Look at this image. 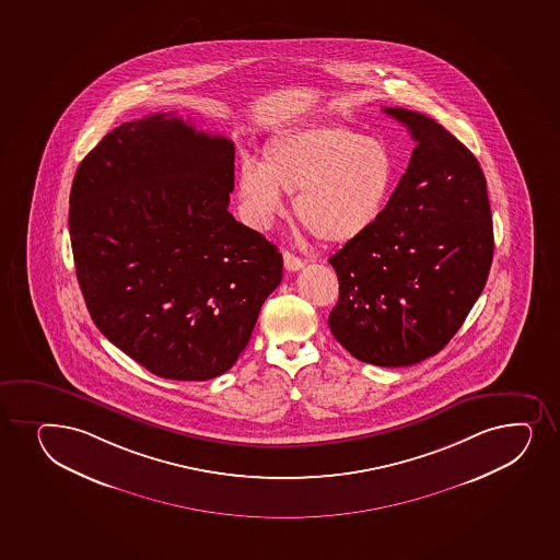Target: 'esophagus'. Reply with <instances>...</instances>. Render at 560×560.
<instances>
[{"instance_id":"1","label":"esophagus","mask_w":560,"mask_h":560,"mask_svg":"<svg viewBox=\"0 0 560 560\" xmlns=\"http://www.w3.org/2000/svg\"><path fill=\"white\" fill-rule=\"evenodd\" d=\"M284 268L289 271L302 270L305 266V260L300 257H295L294 253L283 252Z\"/></svg>"}]
</instances>
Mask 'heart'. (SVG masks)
<instances>
[{"label":"heart","mask_w":560,"mask_h":560,"mask_svg":"<svg viewBox=\"0 0 560 560\" xmlns=\"http://www.w3.org/2000/svg\"><path fill=\"white\" fill-rule=\"evenodd\" d=\"M396 178L395 154L382 139L345 125H315L266 147L260 167L242 165L238 194L258 229L283 214L281 194L295 195L303 226L324 244H348L384 215Z\"/></svg>","instance_id":"b5f03b06"}]
</instances>
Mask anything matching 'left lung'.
<instances>
[{
  "mask_svg": "<svg viewBox=\"0 0 560 560\" xmlns=\"http://www.w3.org/2000/svg\"><path fill=\"white\" fill-rule=\"evenodd\" d=\"M415 141L376 225L329 258L339 302L327 324L359 361L409 366L453 339L482 294L493 225L472 152L427 115L385 107Z\"/></svg>",
  "mask_w": 560,
  "mask_h": 560,
  "instance_id": "1",
  "label": "left lung"
}]
</instances>
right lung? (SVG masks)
I'll list each match as a JSON object with an SVG mask.
<instances>
[{
	"label": "right lung",
	"instance_id": "obj_1",
	"mask_svg": "<svg viewBox=\"0 0 560 560\" xmlns=\"http://www.w3.org/2000/svg\"><path fill=\"white\" fill-rule=\"evenodd\" d=\"M234 145L173 114L125 122L83 158L70 189L75 276L109 342L167 380L236 363L283 255L229 212Z\"/></svg>",
	"mask_w": 560,
	"mask_h": 560
}]
</instances>
